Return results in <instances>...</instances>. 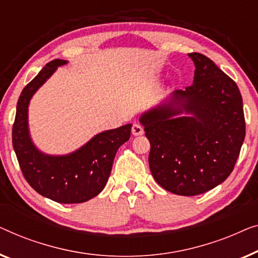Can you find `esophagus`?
<instances>
[{
	"label": "esophagus",
	"instance_id": "obj_1",
	"mask_svg": "<svg viewBox=\"0 0 258 258\" xmlns=\"http://www.w3.org/2000/svg\"><path fill=\"white\" fill-rule=\"evenodd\" d=\"M132 134L133 136H141V134H144V128L143 126L139 125V124H133L132 125Z\"/></svg>",
	"mask_w": 258,
	"mask_h": 258
}]
</instances>
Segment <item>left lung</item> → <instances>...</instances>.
I'll return each mask as SVG.
<instances>
[{"label": "left lung", "mask_w": 258, "mask_h": 258, "mask_svg": "<svg viewBox=\"0 0 258 258\" xmlns=\"http://www.w3.org/2000/svg\"><path fill=\"white\" fill-rule=\"evenodd\" d=\"M193 84L141 115L152 175L170 193L194 197L222 183L241 152L245 119L236 83L199 52ZM188 117H176L183 113Z\"/></svg>", "instance_id": "8db88e82"}]
</instances>
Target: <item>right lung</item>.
I'll list each match as a JSON object with an SVG mask.
<instances>
[{"mask_svg":"<svg viewBox=\"0 0 258 258\" xmlns=\"http://www.w3.org/2000/svg\"><path fill=\"white\" fill-rule=\"evenodd\" d=\"M65 63L63 59L49 61L23 89L13 125V146L24 179L37 193L59 203H82L103 190L114 155L130 139L132 125L97 134L85 146L69 155L51 157L41 153L29 137L28 105L36 90Z\"/></svg>","mask_w":258,"mask_h":258,"instance_id":"add662e5","label":"right lung"}]
</instances>
